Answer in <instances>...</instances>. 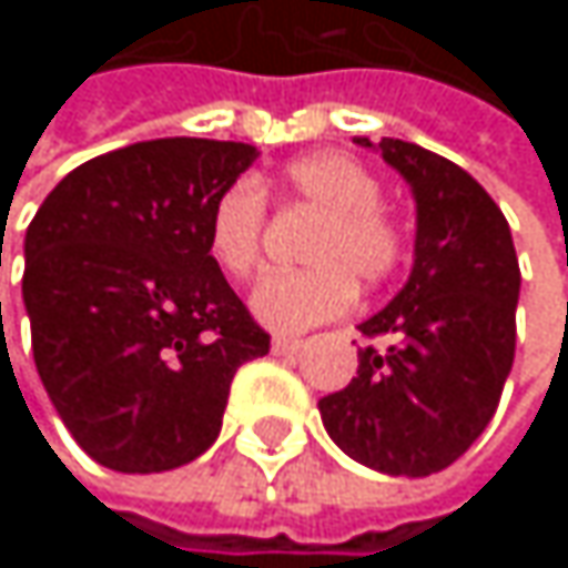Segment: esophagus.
<instances>
[{
  "label": "esophagus",
  "instance_id": "1",
  "mask_svg": "<svg viewBox=\"0 0 568 568\" xmlns=\"http://www.w3.org/2000/svg\"><path fill=\"white\" fill-rule=\"evenodd\" d=\"M298 345H302L298 338H285V335H276V338H273V352H276V355H292V352H298Z\"/></svg>",
  "mask_w": 568,
  "mask_h": 568
}]
</instances>
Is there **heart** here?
Returning a JSON list of instances; mask_svg holds the SVG:
<instances>
[{"label": "heart", "mask_w": 568, "mask_h": 568, "mask_svg": "<svg viewBox=\"0 0 568 568\" xmlns=\"http://www.w3.org/2000/svg\"><path fill=\"white\" fill-rule=\"evenodd\" d=\"M280 190L318 213L305 240V270L270 273L250 292V312L273 332H305L338 318L355 302V285L375 288L404 260V233L382 206L378 176L348 154L322 151L292 161ZM266 230V193L256 180L230 183L206 226L210 256L230 276H250L260 263Z\"/></svg>", "instance_id": "1"}]
</instances>
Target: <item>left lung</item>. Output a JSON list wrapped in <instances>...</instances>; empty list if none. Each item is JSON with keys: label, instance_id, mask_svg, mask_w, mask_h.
Returning a JSON list of instances; mask_svg holds the SVG:
<instances>
[{"label": "left lung", "instance_id": "left-lung-1", "mask_svg": "<svg viewBox=\"0 0 568 568\" xmlns=\"http://www.w3.org/2000/svg\"><path fill=\"white\" fill-rule=\"evenodd\" d=\"M355 144L375 148L368 138ZM375 151L414 193V266L395 298L358 325L388 348H358V375L318 410L352 460L430 477L484 434L500 404L516 352L519 263L507 216L464 168L395 138Z\"/></svg>", "mask_w": 568, "mask_h": 568}]
</instances>
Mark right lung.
<instances>
[{
    "label": "right lung",
    "instance_id": "obj_1",
    "mask_svg": "<svg viewBox=\"0 0 568 568\" xmlns=\"http://www.w3.org/2000/svg\"><path fill=\"white\" fill-rule=\"evenodd\" d=\"M260 151L161 138L68 173L26 230L32 355L78 447L121 474L196 460L270 335L210 256L216 196Z\"/></svg>",
    "mask_w": 568,
    "mask_h": 568
}]
</instances>
